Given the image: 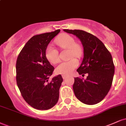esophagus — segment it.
<instances>
[{"instance_id": "34e87169", "label": "esophagus", "mask_w": 126, "mask_h": 126, "mask_svg": "<svg viewBox=\"0 0 126 126\" xmlns=\"http://www.w3.org/2000/svg\"><path fill=\"white\" fill-rule=\"evenodd\" d=\"M67 75H62V78H63V79H66V78H67Z\"/></svg>"}]
</instances>
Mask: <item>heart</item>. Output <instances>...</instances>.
I'll return each mask as SVG.
<instances>
[{
  "label": "heart",
  "instance_id": "1",
  "mask_svg": "<svg viewBox=\"0 0 126 126\" xmlns=\"http://www.w3.org/2000/svg\"><path fill=\"white\" fill-rule=\"evenodd\" d=\"M56 44L60 48L69 50L68 57L71 58L73 57H79L81 56V48L79 45L76 44L74 38L68 34H63L55 40ZM45 56L50 63H56L59 61V52L51 45H48L46 49ZM79 64L76 59L72 58L66 62L60 63L56 68V73L60 75H68L71 73L73 70Z\"/></svg>",
  "mask_w": 126,
  "mask_h": 126
}]
</instances>
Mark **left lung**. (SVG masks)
<instances>
[{
  "label": "left lung",
  "mask_w": 126,
  "mask_h": 126,
  "mask_svg": "<svg viewBox=\"0 0 126 126\" xmlns=\"http://www.w3.org/2000/svg\"><path fill=\"white\" fill-rule=\"evenodd\" d=\"M77 37L83 47V59L77 69L79 75L87 73L85 80L75 78L73 89L76 97L83 104L94 105L107 95L112 85L114 65L112 56L100 40L79 30H63Z\"/></svg>",
  "instance_id": "left-lung-1"
}]
</instances>
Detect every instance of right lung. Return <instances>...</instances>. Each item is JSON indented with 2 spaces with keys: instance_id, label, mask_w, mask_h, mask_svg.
I'll use <instances>...</instances> for the list:
<instances>
[{
  "instance_id": "1",
  "label": "right lung",
  "mask_w": 126,
  "mask_h": 126,
  "mask_svg": "<svg viewBox=\"0 0 126 126\" xmlns=\"http://www.w3.org/2000/svg\"><path fill=\"white\" fill-rule=\"evenodd\" d=\"M60 30L33 36L19 54L16 64V83L21 94L30 106L40 110L54 107L59 98L63 82L61 75L52 78L54 67L45 56L46 49Z\"/></svg>"
}]
</instances>
